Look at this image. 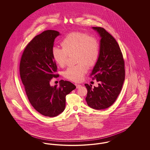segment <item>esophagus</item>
<instances>
[{"mask_svg":"<svg viewBox=\"0 0 150 150\" xmlns=\"http://www.w3.org/2000/svg\"><path fill=\"white\" fill-rule=\"evenodd\" d=\"M75 86H76V88L78 89V88H79L80 87H81V85H80V84H75Z\"/></svg>","mask_w":150,"mask_h":150,"instance_id":"1","label":"esophagus"}]
</instances>
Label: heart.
I'll use <instances>...</instances> for the list:
<instances>
[{"label": "heart", "mask_w": 150, "mask_h": 150, "mask_svg": "<svg viewBox=\"0 0 150 150\" xmlns=\"http://www.w3.org/2000/svg\"><path fill=\"white\" fill-rule=\"evenodd\" d=\"M62 45L63 48L53 47V59L58 66L64 67L69 54L75 53L76 61L79 63L67 67L64 76L73 81H80L87 72V66L93 67L97 64L100 56V44L96 38L86 33L73 32L64 37Z\"/></svg>", "instance_id": "obj_1"}]
</instances>
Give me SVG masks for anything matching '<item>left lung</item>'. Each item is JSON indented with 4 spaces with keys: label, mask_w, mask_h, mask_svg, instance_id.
Returning a JSON list of instances; mask_svg holds the SVG:
<instances>
[{
    "label": "left lung",
    "mask_w": 150,
    "mask_h": 150,
    "mask_svg": "<svg viewBox=\"0 0 150 150\" xmlns=\"http://www.w3.org/2000/svg\"><path fill=\"white\" fill-rule=\"evenodd\" d=\"M101 38L100 56L91 76L98 81V87L85 84L86 101L96 110L111 106L121 92L125 80V64L120 47L114 38L100 27H93Z\"/></svg>",
    "instance_id": "obj_1"
}]
</instances>
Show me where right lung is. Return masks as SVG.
<instances>
[{"mask_svg":"<svg viewBox=\"0 0 150 150\" xmlns=\"http://www.w3.org/2000/svg\"><path fill=\"white\" fill-rule=\"evenodd\" d=\"M59 33L48 30L35 36L22 55L20 74L30 103L40 114L54 117L64 111L66 96L76 88L69 81L60 80L58 86H50L57 67L52 54L55 38Z\"/></svg>","mask_w":150,"mask_h":150,"instance_id":"add662e5","label":"right lung"}]
</instances>
